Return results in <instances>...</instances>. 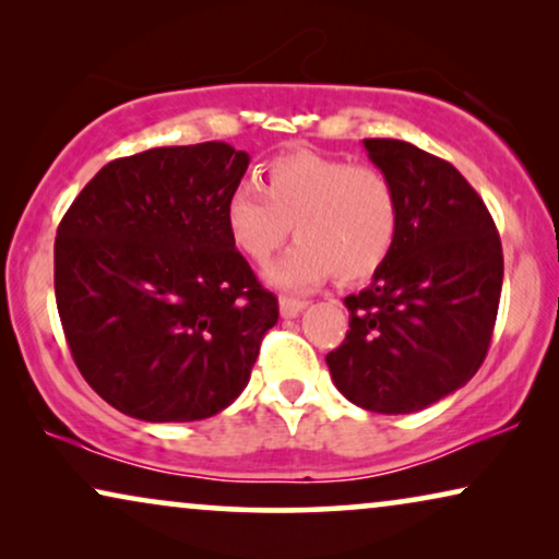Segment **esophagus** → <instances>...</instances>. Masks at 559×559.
<instances>
[{"label": "esophagus", "mask_w": 559, "mask_h": 559, "mask_svg": "<svg viewBox=\"0 0 559 559\" xmlns=\"http://www.w3.org/2000/svg\"><path fill=\"white\" fill-rule=\"evenodd\" d=\"M305 308H308V302L305 300H295V297H280L282 318H297Z\"/></svg>", "instance_id": "esophagus-1"}]
</instances>
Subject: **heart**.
I'll list each match as a JSON object with an SVG mask.
<instances>
[{
    "label": "heart",
    "mask_w": 559,
    "mask_h": 559,
    "mask_svg": "<svg viewBox=\"0 0 559 559\" xmlns=\"http://www.w3.org/2000/svg\"><path fill=\"white\" fill-rule=\"evenodd\" d=\"M224 224L234 247L257 264L285 243L293 224L297 243L270 270L277 287L310 289L331 274L354 285L392 257L402 205L377 165L289 152L264 165V190L247 180L231 188Z\"/></svg>",
    "instance_id": "1"
}]
</instances>
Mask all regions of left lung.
I'll return each mask as SVG.
<instances>
[{
	"label": "left lung",
	"mask_w": 559,
	"mask_h": 559,
	"mask_svg": "<svg viewBox=\"0 0 559 559\" xmlns=\"http://www.w3.org/2000/svg\"><path fill=\"white\" fill-rule=\"evenodd\" d=\"M364 147L400 193V239L371 285L343 300L350 331L325 361L348 402L409 415L453 394L484 364L503 251L486 203L448 159L402 140Z\"/></svg>",
	"instance_id": "obj_1"
}]
</instances>
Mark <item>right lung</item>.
<instances>
[{
	"mask_svg": "<svg viewBox=\"0 0 559 559\" xmlns=\"http://www.w3.org/2000/svg\"><path fill=\"white\" fill-rule=\"evenodd\" d=\"M247 167L226 142L111 159L60 221L58 316L83 379L114 409L195 423L247 386L280 318L224 224Z\"/></svg>",
	"mask_w": 559,
	"mask_h": 559,
	"instance_id": "1",
	"label": "right lung"
}]
</instances>
